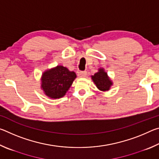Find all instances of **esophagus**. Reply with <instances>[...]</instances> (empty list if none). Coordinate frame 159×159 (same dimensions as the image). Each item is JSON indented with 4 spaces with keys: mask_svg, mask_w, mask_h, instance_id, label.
Here are the masks:
<instances>
[{
    "mask_svg": "<svg viewBox=\"0 0 159 159\" xmlns=\"http://www.w3.org/2000/svg\"><path fill=\"white\" fill-rule=\"evenodd\" d=\"M86 76H87V71H79L78 73V76L80 78H85Z\"/></svg>",
    "mask_w": 159,
    "mask_h": 159,
    "instance_id": "esophagus-1",
    "label": "esophagus"
}]
</instances>
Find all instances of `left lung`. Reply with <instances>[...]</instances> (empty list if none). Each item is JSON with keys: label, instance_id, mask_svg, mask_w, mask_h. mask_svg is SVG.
<instances>
[{"label": "left lung", "instance_id": "1", "mask_svg": "<svg viewBox=\"0 0 159 159\" xmlns=\"http://www.w3.org/2000/svg\"><path fill=\"white\" fill-rule=\"evenodd\" d=\"M91 79L95 84L96 87L102 92L109 90L113 85L112 80L103 68H99L97 73L93 76H91Z\"/></svg>", "mask_w": 159, "mask_h": 159}]
</instances>
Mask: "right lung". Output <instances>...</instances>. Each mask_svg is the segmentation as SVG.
I'll return each mask as SVG.
<instances>
[{"label": "right lung", "mask_w": 159, "mask_h": 159, "mask_svg": "<svg viewBox=\"0 0 159 159\" xmlns=\"http://www.w3.org/2000/svg\"><path fill=\"white\" fill-rule=\"evenodd\" d=\"M76 78L71 71L61 65L47 69L42 74L41 88L45 95L51 99H60L66 95Z\"/></svg>", "instance_id": "obj_1"}]
</instances>
